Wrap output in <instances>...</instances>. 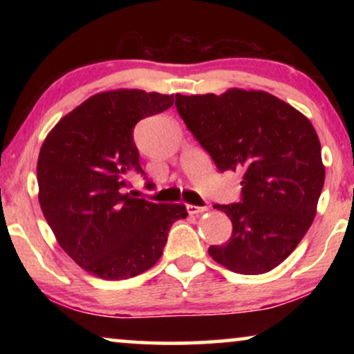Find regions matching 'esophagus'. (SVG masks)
<instances>
[{"mask_svg": "<svg viewBox=\"0 0 354 354\" xmlns=\"http://www.w3.org/2000/svg\"><path fill=\"white\" fill-rule=\"evenodd\" d=\"M187 211L190 216H196V214H201V212H206L207 207L206 206H195V205H188L187 206Z\"/></svg>", "mask_w": 354, "mask_h": 354, "instance_id": "34e87169", "label": "esophagus"}]
</instances>
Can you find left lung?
Listing matches in <instances>:
<instances>
[{
  "label": "left lung",
  "instance_id": "left-lung-1",
  "mask_svg": "<svg viewBox=\"0 0 354 354\" xmlns=\"http://www.w3.org/2000/svg\"><path fill=\"white\" fill-rule=\"evenodd\" d=\"M187 129L221 172L241 178V203L217 205L234 230L207 253L232 272L266 274L303 240L321 196L326 166L306 115L263 90L176 95Z\"/></svg>",
  "mask_w": 354,
  "mask_h": 354
}]
</instances>
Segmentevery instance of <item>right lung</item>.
I'll use <instances>...</instances> for the list:
<instances>
[{
  "label": "right lung",
  "mask_w": 354,
  "mask_h": 354,
  "mask_svg": "<svg viewBox=\"0 0 354 354\" xmlns=\"http://www.w3.org/2000/svg\"><path fill=\"white\" fill-rule=\"evenodd\" d=\"M174 104V95L138 88L101 91L66 114L46 135L37 162L38 201L62 250L86 272L124 280L158 263L185 205L125 193L143 172L133 127Z\"/></svg>",
  "instance_id": "right-lung-1"
}]
</instances>
